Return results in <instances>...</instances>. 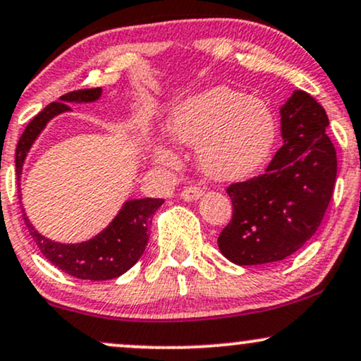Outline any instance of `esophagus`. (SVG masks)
Segmentation results:
<instances>
[{
    "label": "esophagus",
    "mask_w": 361,
    "mask_h": 361,
    "mask_svg": "<svg viewBox=\"0 0 361 361\" xmlns=\"http://www.w3.org/2000/svg\"><path fill=\"white\" fill-rule=\"evenodd\" d=\"M181 198L188 200V202H193V200H198L203 195V190L200 186H186V188L181 190Z\"/></svg>",
    "instance_id": "esophagus-1"
}]
</instances>
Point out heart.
Segmentation results:
<instances>
[{
	"instance_id": "b5f03b06",
	"label": "heart",
	"mask_w": 361,
	"mask_h": 361,
	"mask_svg": "<svg viewBox=\"0 0 361 361\" xmlns=\"http://www.w3.org/2000/svg\"><path fill=\"white\" fill-rule=\"evenodd\" d=\"M168 133L180 145L197 146L198 163L208 176L235 181L266 163L276 142V116L262 99L215 85L178 104L169 114ZM153 156L176 163L163 142L153 146Z\"/></svg>"
}]
</instances>
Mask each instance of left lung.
I'll return each instance as SVG.
<instances>
[{"instance_id": "8db88e82", "label": "left lung", "mask_w": 361, "mask_h": 361, "mask_svg": "<svg viewBox=\"0 0 361 361\" xmlns=\"http://www.w3.org/2000/svg\"><path fill=\"white\" fill-rule=\"evenodd\" d=\"M328 126L326 111L305 90H294L281 107L284 145L266 173L227 188L233 212L219 249L230 262H279L314 235L336 181Z\"/></svg>"}]
</instances>
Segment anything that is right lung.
<instances>
[{
  "instance_id": "obj_1",
  "label": "right lung",
  "mask_w": 361,
  "mask_h": 361,
  "mask_svg": "<svg viewBox=\"0 0 361 361\" xmlns=\"http://www.w3.org/2000/svg\"><path fill=\"white\" fill-rule=\"evenodd\" d=\"M101 87L72 90V92L62 95L60 102L49 104L45 109L38 112L30 121L21 134L18 146H16L15 164L18 180L30 147L51 117L60 112L71 111L67 102H94L101 97ZM161 205L163 198L129 200L124 203V207L121 208L109 227L104 228L99 235L87 242H80V244H59V242L50 240V238L43 237L40 232H37V228L30 224L28 216L25 214L23 220L43 257L55 267L67 272L68 276L77 277V279L107 281L124 274L137 262L146 249L147 240H149L147 228H149L151 216Z\"/></svg>"
}]
</instances>
